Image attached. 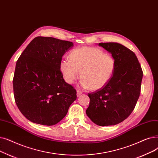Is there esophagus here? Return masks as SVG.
<instances>
[{
  "label": "esophagus",
  "mask_w": 158,
  "mask_h": 158,
  "mask_svg": "<svg viewBox=\"0 0 158 158\" xmlns=\"http://www.w3.org/2000/svg\"><path fill=\"white\" fill-rule=\"evenodd\" d=\"M81 94H82L81 91H79V90H77V96H80Z\"/></svg>",
  "instance_id": "1"
}]
</instances>
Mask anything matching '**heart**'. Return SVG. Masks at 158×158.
<instances>
[{
	"instance_id": "1",
	"label": "heart",
	"mask_w": 158,
	"mask_h": 158,
	"mask_svg": "<svg viewBox=\"0 0 158 158\" xmlns=\"http://www.w3.org/2000/svg\"><path fill=\"white\" fill-rule=\"evenodd\" d=\"M69 57V60H62L60 68L65 80L69 84H73L80 74L82 87L96 91L106 86L113 77L115 59L99 48H78L70 52Z\"/></svg>"
}]
</instances>
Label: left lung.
<instances>
[{"instance_id":"1","label":"left lung","mask_w":158,"mask_h":158,"mask_svg":"<svg viewBox=\"0 0 158 158\" xmlns=\"http://www.w3.org/2000/svg\"><path fill=\"white\" fill-rule=\"evenodd\" d=\"M116 60V69L109 83L89 93L87 116L100 126L114 125L128 118L139 98L143 71L134 52L116 42L100 43Z\"/></svg>"}]
</instances>
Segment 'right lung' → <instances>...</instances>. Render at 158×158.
I'll return each instance as SVG.
<instances>
[{"label": "right lung", "mask_w": 158, "mask_h": 158, "mask_svg": "<svg viewBox=\"0 0 158 158\" xmlns=\"http://www.w3.org/2000/svg\"><path fill=\"white\" fill-rule=\"evenodd\" d=\"M73 46L71 42L37 36L19 58L13 80L15 100L31 122L58 123L77 99V91L65 81L60 68L63 55Z\"/></svg>", "instance_id": "1"}]
</instances>
